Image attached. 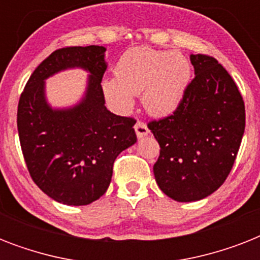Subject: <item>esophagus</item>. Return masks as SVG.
Returning <instances> with one entry per match:
<instances>
[{"mask_svg":"<svg viewBox=\"0 0 260 260\" xmlns=\"http://www.w3.org/2000/svg\"><path fill=\"white\" fill-rule=\"evenodd\" d=\"M135 131H136L138 138H143V136H146V135H148V132H150L148 126L146 125V122L140 121V120L136 121V124H135Z\"/></svg>","mask_w":260,"mask_h":260,"instance_id":"1","label":"esophagus"}]
</instances>
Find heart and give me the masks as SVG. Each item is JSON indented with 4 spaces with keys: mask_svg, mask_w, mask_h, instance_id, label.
Returning a JSON list of instances; mask_svg holds the SVG:
<instances>
[{
    "mask_svg": "<svg viewBox=\"0 0 260 260\" xmlns=\"http://www.w3.org/2000/svg\"><path fill=\"white\" fill-rule=\"evenodd\" d=\"M190 63L178 51L134 47L120 56L114 77L102 82L110 104L120 112L134 106V94H142L148 113L166 116L181 104L190 81Z\"/></svg>",
    "mask_w": 260,
    "mask_h": 260,
    "instance_id": "b5f03b06",
    "label": "heart"
}]
</instances>
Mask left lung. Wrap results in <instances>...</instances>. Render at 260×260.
I'll return each mask as SVG.
<instances>
[{
	"label": "left lung",
	"instance_id": "1",
	"mask_svg": "<svg viewBox=\"0 0 260 260\" xmlns=\"http://www.w3.org/2000/svg\"><path fill=\"white\" fill-rule=\"evenodd\" d=\"M190 60L196 75L181 104L148 122L160 146L156 183L179 202L202 200L225 182L246 126L244 101L228 71L210 55H191Z\"/></svg>",
	"mask_w": 260,
	"mask_h": 260
}]
</instances>
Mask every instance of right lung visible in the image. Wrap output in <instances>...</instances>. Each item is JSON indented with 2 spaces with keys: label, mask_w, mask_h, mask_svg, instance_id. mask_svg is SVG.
<instances>
[{
  "label": "right lung",
  "mask_w": 260,
  "mask_h": 260,
  "mask_svg": "<svg viewBox=\"0 0 260 260\" xmlns=\"http://www.w3.org/2000/svg\"><path fill=\"white\" fill-rule=\"evenodd\" d=\"M104 52L100 46L54 51L35 69L18 101V138L30 178L47 196L66 205H87L101 197L118 154L136 143V120L106 109ZM67 67L92 73L87 98L73 110L52 111L44 100L42 81Z\"/></svg>",
  "instance_id": "right-lung-1"
}]
</instances>
